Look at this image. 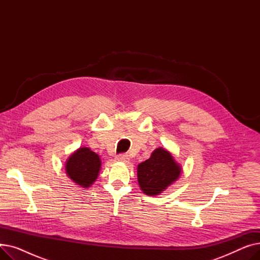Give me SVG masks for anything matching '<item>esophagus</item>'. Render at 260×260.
<instances>
[{
    "label": "esophagus",
    "mask_w": 260,
    "mask_h": 260,
    "mask_svg": "<svg viewBox=\"0 0 260 260\" xmlns=\"http://www.w3.org/2000/svg\"><path fill=\"white\" fill-rule=\"evenodd\" d=\"M116 160L120 162H128V156L126 154H120L116 157Z\"/></svg>",
    "instance_id": "34e87169"
}]
</instances>
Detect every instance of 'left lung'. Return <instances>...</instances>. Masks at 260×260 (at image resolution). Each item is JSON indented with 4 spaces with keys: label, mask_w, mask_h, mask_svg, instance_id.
Masks as SVG:
<instances>
[{
    "label": "left lung",
    "mask_w": 260,
    "mask_h": 260,
    "mask_svg": "<svg viewBox=\"0 0 260 260\" xmlns=\"http://www.w3.org/2000/svg\"><path fill=\"white\" fill-rule=\"evenodd\" d=\"M181 167L166 148L158 147L149 159L137 168L138 182L142 192L148 196H157L179 178Z\"/></svg>",
    "instance_id": "left-lung-1"
}]
</instances>
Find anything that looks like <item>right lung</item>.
<instances>
[{
    "label": "right lung",
    "instance_id": "right-lung-1",
    "mask_svg": "<svg viewBox=\"0 0 260 260\" xmlns=\"http://www.w3.org/2000/svg\"><path fill=\"white\" fill-rule=\"evenodd\" d=\"M101 169L100 157L88 147H80L67 159V176L82 187H89L97 179Z\"/></svg>",
    "mask_w": 260,
    "mask_h": 260
}]
</instances>
